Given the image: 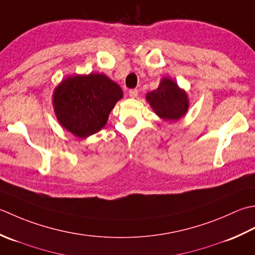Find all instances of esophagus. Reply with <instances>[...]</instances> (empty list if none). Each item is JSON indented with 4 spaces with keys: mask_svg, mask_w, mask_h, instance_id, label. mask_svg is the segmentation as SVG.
I'll list each match as a JSON object with an SVG mask.
<instances>
[{
    "mask_svg": "<svg viewBox=\"0 0 255 255\" xmlns=\"http://www.w3.org/2000/svg\"><path fill=\"white\" fill-rule=\"evenodd\" d=\"M137 95H138V91L136 89H131V90L128 91V96L131 97V98H133V99L137 98Z\"/></svg>",
    "mask_w": 255,
    "mask_h": 255,
    "instance_id": "1",
    "label": "esophagus"
}]
</instances>
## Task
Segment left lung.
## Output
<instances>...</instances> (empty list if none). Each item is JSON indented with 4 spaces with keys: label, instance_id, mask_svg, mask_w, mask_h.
I'll return each mask as SVG.
<instances>
[{
    "label": "left lung",
    "instance_id": "left-lung-1",
    "mask_svg": "<svg viewBox=\"0 0 255 255\" xmlns=\"http://www.w3.org/2000/svg\"><path fill=\"white\" fill-rule=\"evenodd\" d=\"M145 99L154 113L164 121H178L189 109L187 92L167 77H163L157 89L148 92Z\"/></svg>",
    "mask_w": 255,
    "mask_h": 255
}]
</instances>
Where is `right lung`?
<instances>
[{"label": "right lung", "instance_id": "1", "mask_svg": "<svg viewBox=\"0 0 255 255\" xmlns=\"http://www.w3.org/2000/svg\"><path fill=\"white\" fill-rule=\"evenodd\" d=\"M123 98L117 82L103 74L74 75L54 89L57 121L79 138H87L106 126L109 114Z\"/></svg>", "mask_w": 255, "mask_h": 255}]
</instances>
